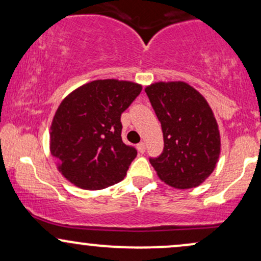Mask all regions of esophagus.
<instances>
[{
    "label": "esophagus",
    "mask_w": 261,
    "mask_h": 261,
    "mask_svg": "<svg viewBox=\"0 0 261 261\" xmlns=\"http://www.w3.org/2000/svg\"><path fill=\"white\" fill-rule=\"evenodd\" d=\"M137 149H139L140 153H145V151H146V145H145V142H140L139 145H137Z\"/></svg>",
    "instance_id": "1"
}]
</instances>
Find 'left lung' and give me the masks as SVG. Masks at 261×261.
<instances>
[{
    "label": "left lung",
    "instance_id": "8db88e82",
    "mask_svg": "<svg viewBox=\"0 0 261 261\" xmlns=\"http://www.w3.org/2000/svg\"><path fill=\"white\" fill-rule=\"evenodd\" d=\"M161 121L164 148L151 158L161 180L175 189L199 187L216 168L221 137L214 112L194 87L181 81L145 88Z\"/></svg>",
    "mask_w": 261,
    "mask_h": 261
}]
</instances>
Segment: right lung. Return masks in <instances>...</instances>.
<instances>
[{
	"mask_svg": "<svg viewBox=\"0 0 261 261\" xmlns=\"http://www.w3.org/2000/svg\"><path fill=\"white\" fill-rule=\"evenodd\" d=\"M142 91L130 81L97 80L61 101L50 126V152L62 175L81 189L121 181L137 151L121 140V114Z\"/></svg>",
	"mask_w": 261,
	"mask_h": 261,
	"instance_id": "right-lung-1",
	"label": "right lung"
}]
</instances>
